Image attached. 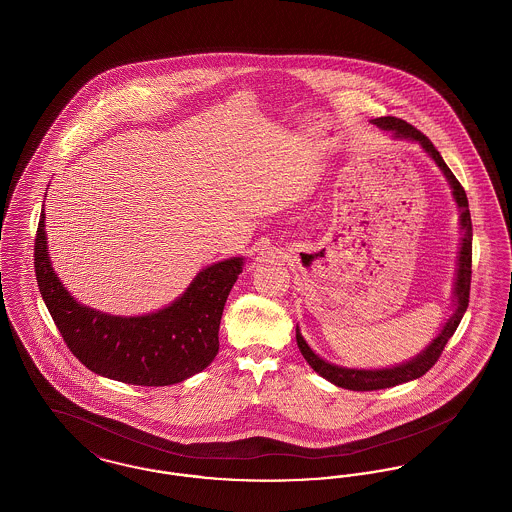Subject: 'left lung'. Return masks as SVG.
<instances>
[{
    "mask_svg": "<svg viewBox=\"0 0 512 512\" xmlns=\"http://www.w3.org/2000/svg\"><path fill=\"white\" fill-rule=\"evenodd\" d=\"M372 124H376L382 130H388L391 138L395 140H407L413 142L428 153V157L436 163L439 171L443 172L445 180L451 186V194L459 207V226H461V244H459V255H457V270H455V284H453V305H451V317L441 326L438 336L430 341L418 355L413 359L401 363V365L388 366V368H347V366L334 365L318 357L317 353L311 349V345L301 336L299 326H295V340L301 355L305 361L311 365V368L320 374L324 380L332 382L338 388L353 391H372L386 390L393 388L405 382H411L426 374L436 361L445 347V343L455 334L457 326L461 324L463 315L468 307V295H470V276H472V220H470V211H468V199L464 194L463 186L455 178V174L449 171L445 165L443 157L439 155L438 149L434 144L409 122L395 119V117H378L372 119Z\"/></svg>",
    "mask_w": 512,
    "mask_h": 512,
    "instance_id": "1",
    "label": "left lung"
}]
</instances>
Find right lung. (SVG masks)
I'll return each mask as SVG.
<instances>
[{
  "instance_id": "add662e5",
  "label": "right lung",
  "mask_w": 512,
  "mask_h": 512,
  "mask_svg": "<svg viewBox=\"0 0 512 512\" xmlns=\"http://www.w3.org/2000/svg\"><path fill=\"white\" fill-rule=\"evenodd\" d=\"M34 267L49 315L82 365L132 386H172L192 378L217 357L220 317L242 274L244 257L199 270L186 292L159 311L136 317L107 315L76 301L51 267L42 209Z\"/></svg>"
}]
</instances>
